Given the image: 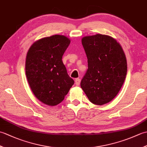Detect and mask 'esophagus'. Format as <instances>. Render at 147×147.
I'll use <instances>...</instances> for the list:
<instances>
[{"mask_svg":"<svg viewBox=\"0 0 147 147\" xmlns=\"http://www.w3.org/2000/svg\"><path fill=\"white\" fill-rule=\"evenodd\" d=\"M80 82H81V80H80V79H79V78H76V79L75 80V84H76V85L77 86L80 85Z\"/></svg>","mask_w":147,"mask_h":147,"instance_id":"1","label":"esophagus"}]
</instances>
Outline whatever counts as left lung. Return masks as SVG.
Masks as SVG:
<instances>
[{
  "instance_id": "1",
  "label": "left lung",
  "mask_w": 147,
  "mask_h": 147,
  "mask_svg": "<svg viewBox=\"0 0 147 147\" xmlns=\"http://www.w3.org/2000/svg\"><path fill=\"white\" fill-rule=\"evenodd\" d=\"M82 43L88 59V69L81 87L93 104H107L117 95L125 80V54L120 43L109 35L84 36Z\"/></svg>"
}]
</instances>
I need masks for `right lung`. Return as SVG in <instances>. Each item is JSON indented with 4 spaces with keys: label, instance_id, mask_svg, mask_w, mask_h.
I'll return each instance as SVG.
<instances>
[{
    "label": "right lung",
    "instance_id": "obj_1",
    "mask_svg": "<svg viewBox=\"0 0 147 147\" xmlns=\"http://www.w3.org/2000/svg\"><path fill=\"white\" fill-rule=\"evenodd\" d=\"M70 42L64 35L45 37L34 42L27 52L28 82L34 95L45 105L60 104L74 83L62 61Z\"/></svg>",
    "mask_w": 147,
    "mask_h": 147
}]
</instances>
